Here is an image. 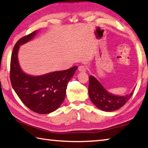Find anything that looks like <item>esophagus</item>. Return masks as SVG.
<instances>
[{
	"label": "esophagus",
	"instance_id": "obj_1",
	"mask_svg": "<svg viewBox=\"0 0 148 148\" xmlns=\"http://www.w3.org/2000/svg\"><path fill=\"white\" fill-rule=\"evenodd\" d=\"M78 71L79 72H86V67L83 65H82V66H79L78 67Z\"/></svg>",
	"mask_w": 148,
	"mask_h": 148
}]
</instances>
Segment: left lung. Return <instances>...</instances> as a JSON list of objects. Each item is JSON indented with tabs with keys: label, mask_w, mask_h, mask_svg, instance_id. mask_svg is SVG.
I'll return each mask as SVG.
<instances>
[{
	"label": "left lung",
	"mask_w": 148,
	"mask_h": 148,
	"mask_svg": "<svg viewBox=\"0 0 148 148\" xmlns=\"http://www.w3.org/2000/svg\"><path fill=\"white\" fill-rule=\"evenodd\" d=\"M89 78V98L95 106L103 111L112 112L119 109L131 99L134 91V89L129 95L119 96L110 93L96 77L90 76Z\"/></svg>",
	"instance_id": "1"
}]
</instances>
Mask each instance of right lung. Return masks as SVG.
<instances>
[{"mask_svg": "<svg viewBox=\"0 0 148 148\" xmlns=\"http://www.w3.org/2000/svg\"><path fill=\"white\" fill-rule=\"evenodd\" d=\"M37 31L20 38L14 46L10 61V80L15 92L27 107L36 113L46 114L54 112L62 103L67 84L77 66L41 76H32L22 71L18 61L19 46L31 41Z\"/></svg>", "mask_w": 148, "mask_h": 148, "instance_id": "1", "label": "right lung"}]
</instances>
